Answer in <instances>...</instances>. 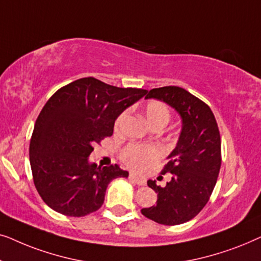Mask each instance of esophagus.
<instances>
[{"instance_id":"1","label":"esophagus","mask_w":261,"mask_h":261,"mask_svg":"<svg viewBox=\"0 0 261 261\" xmlns=\"http://www.w3.org/2000/svg\"><path fill=\"white\" fill-rule=\"evenodd\" d=\"M129 180L133 181V183H135V184H138L139 187H144V185L146 184L145 179H142V178H139L138 176H135V174H133V173L129 174Z\"/></svg>"}]
</instances>
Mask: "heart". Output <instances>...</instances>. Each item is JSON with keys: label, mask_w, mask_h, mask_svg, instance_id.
Instances as JSON below:
<instances>
[{"label": "heart", "mask_w": 261, "mask_h": 261, "mask_svg": "<svg viewBox=\"0 0 261 261\" xmlns=\"http://www.w3.org/2000/svg\"><path fill=\"white\" fill-rule=\"evenodd\" d=\"M145 116L152 127L166 126L171 119L169 107L160 101H149L145 106ZM124 117V113L117 117L115 126L119 127ZM162 155V151L154 145H128L121 153V158L128 167L142 170L152 165Z\"/></svg>", "instance_id": "heart-1"}]
</instances>
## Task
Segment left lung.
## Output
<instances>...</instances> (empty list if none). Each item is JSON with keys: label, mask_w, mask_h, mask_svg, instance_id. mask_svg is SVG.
<instances>
[{"label": "left lung", "mask_w": 261, "mask_h": 261, "mask_svg": "<svg viewBox=\"0 0 261 261\" xmlns=\"http://www.w3.org/2000/svg\"><path fill=\"white\" fill-rule=\"evenodd\" d=\"M147 92L145 98L167 103L179 114L183 124L176 148L162 171L171 173V180L164 188L155 180L147 181L158 199L141 213L156 223L176 226L194 219L212 196L221 167L220 130L209 106L185 89L163 87Z\"/></svg>", "instance_id": "left-lung-1"}]
</instances>
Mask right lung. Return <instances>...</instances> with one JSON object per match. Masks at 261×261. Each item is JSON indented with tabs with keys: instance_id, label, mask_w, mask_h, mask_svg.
<instances>
[{
	"instance_id": "add662e5",
	"label": "right lung",
	"mask_w": 261,
	"mask_h": 261,
	"mask_svg": "<svg viewBox=\"0 0 261 261\" xmlns=\"http://www.w3.org/2000/svg\"><path fill=\"white\" fill-rule=\"evenodd\" d=\"M146 92L87 77L46 102L35 121L30 162L35 188L49 208L66 216L89 215L102 206L110 181L128 177L117 164L99 167L89 155L92 146L112 137L117 116Z\"/></svg>"
}]
</instances>
